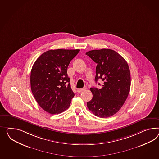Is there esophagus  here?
Listing matches in <instances>:
<instances>
[{
  "label": "esophagus",
  "mask_w": 159,
  "mask_h": 159,
  "mask_svg": "<svg viewBox=\"0 0 159 159\" xmlns=\"http://www.w3.org/2000/svg\"><path fill=\"white\" fill-rule=\"evenodd\" d=\"M86 89V86H85L84 88H79L78 89L77 92L78 93H81V92H83L84 90H85Z\"/></svg>",
  "instance_id": "34e87169"
}]
</instances>
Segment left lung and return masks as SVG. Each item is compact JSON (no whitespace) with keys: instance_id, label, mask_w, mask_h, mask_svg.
I'll use <instances>...</instances> for the list:
<instances>
[{"instance_id":"obj_1","label":"left lung","mask_w":159,"mask_h":159,"mask_svg":"<svg viewBox=\"0 0 159 159\" xmlns=\"http://www.w3.org/2000/svg\"><path fill=\"white\" fill-rule=\"evenodd\" d=\"M86 55L97 63L95 81L100 78L104 82L101 89L90 88L93 98L87 102L88 108L98 117H110L121 108L130 92L129 66L125 59L112 49H94Z\"/></svg>"}]
</instances>
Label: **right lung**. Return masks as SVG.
<instances>
[{
    "label": "right lung",
    "mask_w": 159,
    "mask_h": 159,
    "mask_svg": "<svg viewBox=\"0 0 159 159\" xmlns=\"http://www.w3.org/2000/svg\"><path fill=\"white\" fill-rule=\"evenodd\" d=\"M80 49H51L41 54L33 66L30 87L39 105L51 114L69 107L74 96L67 71Z\"/></svg>",
    "instance_id": "1"
}]
</instances>
